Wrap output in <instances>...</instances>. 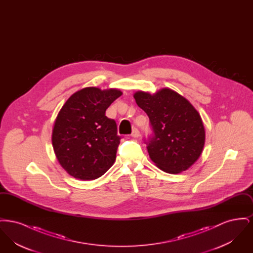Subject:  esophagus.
I'll list each match as a JSON object with an SVG mask.
<instances>
[{"mask_svg":"<svg viewBox=\"0 0 253 253\" xmlns=\"http://www.w3.org/2000/svg\"><path fill=\"white\" fill-rule=\"evenodd\" d=\"M131 135H132V137H138L140 135V132H139L137 128H133Z\"/></svg>","mask_w":253,"mask_h":253,"instance_id":"1","label":"esophagus"}]
</instances>
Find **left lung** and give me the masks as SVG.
Instances as JSON below:
<instances>
[{
    "label": "left lung",
    "instance_id": "obj_1",
    "mask_svg": "<svg viewBox=\"0 0 253 253\" xmlns=\"http://www.w3.org/2000/svg\"><path fill=\"white\" fill-rule=\"evenodd\" d=\"M133 97L154 131L146 142L152 161L169 173L193 166L202 154L206 134L202 119L191 102L169 88L153 95L137 91Z\"/></svg>",
    "mask_w": 253,
    "mask_h": 253
}]
</instances>
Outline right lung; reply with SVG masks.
<instances>
[{
	"label": "right lung",
	"instance_id": "1",
	"mask_svg": "<svg viewBox=\"0 0 253 253\" xmlns=\"http://www.w3.org/2000/svg\"><path fill=\"white\" fill-rule=\"evenodd\" d=\"M118 89L86 87L60 109L52 131V145L60 166L71 176L94 180L113 166L121 142L117 123L105 116L120 96Z\"/></svg>",
	"mask_w": 253,
	"mask_h": 253
}]
</instances>
